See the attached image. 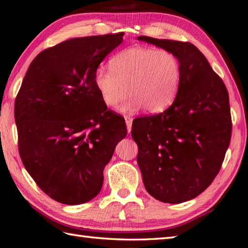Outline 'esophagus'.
Masks as SVG:
<instances>
[{"label": "esophagus", "instance_id": "34e87169", "mask_svg": "<svg viewBox=\"0 0 248 248\" xmlns=\"http://www.w3.org/2000/svg\"><path fill=\"white\" fill-rule=\"evenodd\" d=\"M125 120V124H127V129H128V132H131V129H132V118L128 117V116H125L124 117Z\"/></svg>", "mask_w": 248, "mask_h": 248}]
</instances>
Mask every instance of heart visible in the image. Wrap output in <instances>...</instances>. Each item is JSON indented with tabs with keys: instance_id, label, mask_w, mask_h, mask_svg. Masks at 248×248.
Segmentation results:
<instances>
[{
	"instance_id": "heart-1",
	"label": "heart",
	"mask_w": 248,
	"mask_h": 248,
	"mask_svg": "<svg viewBox=\"0 0 248 248\" xmlns=\"http://www.w3.org/2000/svg\"><path fill=\"white\" fill-rule=\"evenodd\" d=\"M182 78V67L173 52L148 47H132L110 60V69L101 65L94 73V85L101 100L124 113L144 108L149 114L166 109L175 99Z\"/></svg>"
}]
</instances>
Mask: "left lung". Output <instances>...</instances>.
<instances>
[{
  "mask_svg": "<svg viewBox=\"0 0 248 248\" xmlns=\"http://www.w3.org/2000/svg\"><path fill=\"white\" fill-rule=\"evenodd\" d=\"M138 40L173 52L182 67L172 105L132 124L144 186L161 202H186L211 185L224 161L232 129L229 94L192 44L149 36Z\"/></svg>",
  "mask_w": 248,
  "mask_h": 248,
  "instance_id": "1",
  "label": "left lung"
}]
</instances>
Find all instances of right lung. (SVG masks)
<instances>
[{"label": "right lung", "instance_id": "right-lung-1", "mask_svg": "<svg viewBox=\"0 0 248 248\" xmlns=\"http://www.w3.org/2000/svg\"><path fill=\"white\" fill-rule=\"evenodd\" d=\"M124 34L76 37L43 50L15 101L23 166L47 196L63 204L98 196L103 170L127 135L124 119L108 109L94 85L95 70Z\"/></svg>", "mask_w": 248, "mask_h": 248}]
</instances>
